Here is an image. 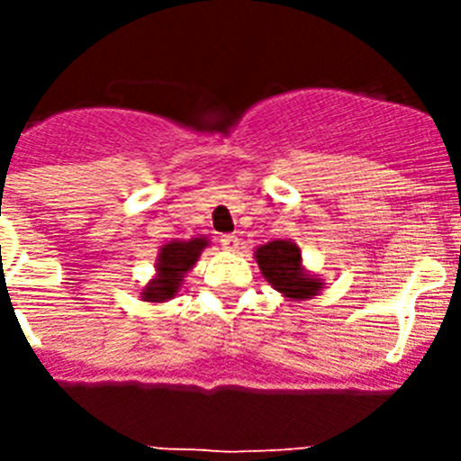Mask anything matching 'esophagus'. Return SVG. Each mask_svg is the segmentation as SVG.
<instances>
[{
	"label": "esophagus",
	"mask_w": 461,
	"mask_h": 461,
	"mask_svg": "<svg viewBox=\"0 0 461 461\" xmlns=\"http://www.w3.org/2000/svg\"><path fill=\"white\" fill-rule=\"evenodd\" d=\"M221 247L226 251H240V240L235 235H221Z\"/></svg>",
	"instance_id": "34e87169"
}]
</instances>
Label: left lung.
I'll list each match as a JSON object with an SVG mask.
<instances>
[{
    "instance_id": "left-lung-1",
    "label": "left lung",
    "mask_w": 461,
    "mask_h": 461,
    "mask_svg": "<svg viewBox=\"0 0 461 461\" xmlns=\"http://www.w3.org/2000/svg\"><path fill=\"white\" fill-rule=\"evenodd\" d=\"M254 258L260 267V275L270 281V286L293 303L312 300L323 291V279L312 275L303 266V251L291 240H272L260 244L256 247Z\"/></svg>"
}]
</instances>
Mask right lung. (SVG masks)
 <instances>
[{"label": "right lung", "instance_id": "right-lung-1", "mask_svg": "<svg viewBox=\"0 0 461 461\" xmlns=\"http://www.w3.org/2000/svg\"><path fill=\"white\" fill-rule=\"evenodd\" d=\"M210 247L207 238L173 240L158 249L157 263H154V276L140 288V300L149 304H161L173 300L182 291L185 276L194 270L201 258L203 249Z\"/></svg>", "mask_w": 461, "mask_h": 461}]
</instances>
